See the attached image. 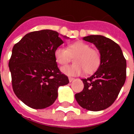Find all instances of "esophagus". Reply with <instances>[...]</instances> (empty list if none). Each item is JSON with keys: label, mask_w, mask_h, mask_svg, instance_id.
<instances>
[{"label": "esophagus", "mask_w": 134, "mask_h": 134, "mask_svg": "<svg viewBox=\"0 0 134 134\" xmlns=\"http://www.w3.org/2000/svg\"><path fill=\"white\" fill-rule=\"evenodd\" d=\"M74 80V78H72V77H69V82H71V81H73Z\"/></svg>", "instance_id": "1"}]
</instances>
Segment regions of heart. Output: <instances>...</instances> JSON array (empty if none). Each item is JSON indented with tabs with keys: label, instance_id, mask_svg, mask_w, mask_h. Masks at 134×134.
<instances>
[{
	"label": "heart",
	"instance_id": "obj_1",
	"mask_svg": "<svg viewBox=\"0 0 134 134\" xmlns=\"http://www.w3.org/2000/svg\"><path fill=\"white\" fill-rule=\"evenodd\" d=\"M75 57V64L61 68V71L66 75H81L86 71L88 74L94 73L98 69L101 64V54L97 48H91L88 43L77 41L69 44L67 49L57 47L54 51V58L60 65H65Z\"/></svg>",
	"mask_w": 134,
	"mask_h": 134
}]
</instances>
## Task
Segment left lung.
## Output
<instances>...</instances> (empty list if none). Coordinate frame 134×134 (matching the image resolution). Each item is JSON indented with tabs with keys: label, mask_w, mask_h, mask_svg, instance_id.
Returning a JSON list of instances; mask_svg holds the SVG:
<instances>
[{
	"label": "left lung",
	"mask_w": 134,
	"mask_h": 134,
	"mask_svg": "<svg viewBox=\"0 0 134 134\" xmlns=\"http://www.w3.org/2000/svg\"><path fill=\"white\" fill-rule=\"evenodd\" d=\"M85 41L93 43L101 54V64L95 73L83 79L84 88L75 94L78 104L92 111L104 110L112 105L125 84L127 62L117 43L102 35H89Z\"/></svg>",
	"instance_id": "left-lung-1"
}]
</instances>
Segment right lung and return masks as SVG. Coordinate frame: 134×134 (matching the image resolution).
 Segmentation results:
<instances>
[{
  "instance_id": "add662e5",
  "label": "right lung",
  "mask_w": 134,
  "mask_h": 134,
  "mask_svg": "<svg viewBox=\"0 0 134 134\" xmlns=\"http://www.w3.org/2000/svg\"><path fill=\"white\" fill-rule=\"evenodd\" d=\"M64 42L51 30L29 32L14 44L9 67L16 97L28 106L42 109L52 105L60 86L69 83L54 58L55 49Z\"/></svg>"
}]
</instances>
